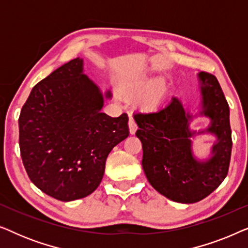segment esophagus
I'll list each match as a JSON object with an SVG mask.
<instances>
[{"instance_id":"obj_1","label":"esophagus","mask_w":248,"mask_h":248,"mask_svg":"<svg viewBox=\"0 0 248 248\" xmlns=\"http://www.w3.org/2000/svg\"><path fill=\"white\" fill-rule=\"evenodd\" d=\"M128 128H130V133L131 134H134L138 130L137 124H135V122L132 117H130V120H128Z\"/></svg>"}]
</instances>
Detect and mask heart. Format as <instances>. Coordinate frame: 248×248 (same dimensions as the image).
Masks as SVG:
<instances>
[{"label": "heart", "instance_id": "obj_1", "mask_svg": "<svg viewBox=\"0 0 248 248\" xmlns=\"http://www.w3.org/2000/svg\"><path fill=\"white\" fill-rule=\"evenodd\" d=\"M117 90L126 100H135V106L147 114L160 110L169 96L168 82L161 77L137 73L122 79Z\"/></svg>", "mask_w": 248, "mask_h": 248}]
</instances>
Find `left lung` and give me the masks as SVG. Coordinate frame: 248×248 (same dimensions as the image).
<instances>
[{
    "label": "left lung",
    "instance_id": "8db88e82",
    "mask_svg": "<svg viewBox=\"0 0 248 248\" xmlns=\"http://www.w3.org/2000/svg\"><path fill=\"white\" fill-rule=\"evenodd\" d=\"M201 109L193 115L177 97L164 109L134 116L143 149L142 167L155 191L178 203H195L211 194L228 174L232 155V128L229 106L221 87L212 74H198ZM196 116L210 120L209 126L198 132L189 128ZM211 134L216 138L211 155L206 159L195 157L191 138Z\"/></svg>",
    "mask_w": 248,
    "mask_h": 248
}]
</instances>
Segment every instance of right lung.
<instances>
[{
	"instance_id": "obj_1",
	"label": "right lung",
	"mask_w": 248,
	"mask_h": 248,
	"mask_svg": "<svg viewBox=\"0 0 248 248\" xmlns=\"http://www.w3.org/2000/svg\"><path fill=\"white\" fill-rule=\"evenodd\" d=\"M77 57L32 88L19 117V145L30 181L63 202L86 198L103 179L109 152L128 137V117L101 113L105 98Z\"/></svg>"
}]
</instances>
